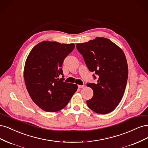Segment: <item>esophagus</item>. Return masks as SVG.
<instances>
[{"label": "esophagus", "instance_id": "34e87169", "mask_svg": "<svg viewBox=\"0 0 148 148\" xmlns=\"http://www.w3.org/2000/svg\"><path fill=\"white\" fill-rule=\"evenodd\" d=\"M78 86L79 88H83L84 87V85H78Z\"/></svg>", "mask_w": 148, "mask_h": 148}]
</instances>
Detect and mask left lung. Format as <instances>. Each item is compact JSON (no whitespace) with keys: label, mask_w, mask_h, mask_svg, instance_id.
Masks as SVG:
<instances>
[{"label":"left lung","mask_w":148,"mask_h":148,"mask_svg":"<svg viewBox=\"0 0 148 148\" xmlns=\"http://www.w3.org/2000/svg\"><path fill=\"white\" fill-rule=\"evenodd\" d=\"M88 69L96 79V83H88L94 94L86 101L88 107L100 114L113 111L120 103L126 88L128 70L123 51L110 40L97 37L88 42L77 44Z\"/></svg>","instance_id":"obj_1"}]
</instances>
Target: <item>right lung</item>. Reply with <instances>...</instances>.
<instances>
[{
  "label": "right lung",
  "mask_w": 148,
  "mask_h": 148,
  "mask_svg": "<svg viewBox=\"0 0 148 148\" xmlns=\"http://www.w3.org/2000/svg\"><path fill=\"white\" fill-rule=\"evenodd\" d=\"M74 48V44L42 41L33 48L26 59V89L35 104L44 111L54 112L64 108L77 90V84L64 82L61 69Z\"/></svg>",
  "instance_id": "add662e5"
}]
</instances>
